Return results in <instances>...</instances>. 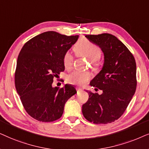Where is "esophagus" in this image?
I'll use <instances>...</instances> for the list:
<instances>
[{"label":"esophagus","instance_id":"obj_1","mask_svg":"<svg viewBox=\"0 0 149 149\" xmlns=\"http://www.w3.org/2000/svg\"><path fill=\"white\" fill-rule=\"evenodd\" d=\"M76 89L77 91H78V92H81V91H82V88H80V87H76Z\"/></svg>","mask_w":149,"mask_h":149}]
</instances>
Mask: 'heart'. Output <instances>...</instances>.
I'll use <instances>...</instances> for the list:
<instances>
[{"instance_id":"b5f03b06","label":"heart","mask_w":149,"mask_h":149,"mask_svg":"<svg viewBox=\"0 0 149 149\" xmlns=\"http://www.w3.org/2000/svg\"><path fill=\"white\" fill-rule=\"evenodd\" d=\"M73 49L78 56L85 57L95 65V68L97 67V61L99 60L102 56V50L98 45L86 40H80L74 45ZM63 63L67 70H71L72 69L73 57L70 52H67L65 53ZM91 78V74L88 71H74L67 76L66 80L70 84L84 86L88 82Z\"/></svg>"}]
</instances>
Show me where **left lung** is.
<instances>
[{"label":"left lung","instance_id":"1","mask_svg":"<svg viewBox=\"0 0 149 149\" xmlns=\"http://www.w3.org/2000/svg\"><path fill=\"white\" fill-rule=\"evenodd\" d=\"M100 46L104 53L102 70L91 81L95 90L102 93H88L82 106L86 120L95 124H107L117 120L125 111L136 89V64L130 51L114 35L109 33L85 36Z\"/></svg>","mask_w":149,"mask_h":149}]
</instances>
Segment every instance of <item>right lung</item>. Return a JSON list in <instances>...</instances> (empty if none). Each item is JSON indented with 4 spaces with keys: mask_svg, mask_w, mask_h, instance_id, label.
I'll return each mask as SVG.
<instances>
[{
    "mask_svg": "<svg viewBox=\"0 0 149 149\" xmlns=\"http://www.w3.org/2000/svg\"><path fill=\"white\" fill-rule=\"evenodd\" d=\"M78 37L47 31L30 39L22 48L15 73V88L24 108L35 119H58L67 101L77 93L73 85L58 88L53 87L52 82L54 77L65 70L63 56Z\"/></svg>",
    "mask_w": 149,
    "mask_h": 149,
    "instance_id": "1",
    "label": "right lung"
}]
</instances>
